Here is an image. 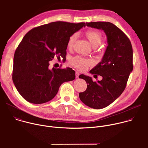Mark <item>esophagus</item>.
Listing matches in <instances>:
<instances>
[{
    "label": "esophagus",
    "mask_w": 148,
    "mask_h": 148,
    "mask_svg": "<svg viewBox=\"0 0 148 148\" xmlns=\"http://www.w3.org/2000/svg\"><path fill=\"white\" fill-rule=\"evenodd\" d=\"M79 73L77 72V71H76V72H75V77H76V78H78V77H79Z\"/></svg>",
    "instance_id": "obj_1"
}]
</instances>
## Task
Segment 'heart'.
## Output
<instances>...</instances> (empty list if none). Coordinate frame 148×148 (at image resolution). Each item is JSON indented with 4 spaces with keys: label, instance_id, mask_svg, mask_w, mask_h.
Returning <instances> with one entry per match:
<instances>
[{
    "label": "heart",
    "instance_id": "obj_1",
    "mask_svg": "<svg viewBox=\"0 0 148 148\" xmlns=\"http://www.w3.org/2000/svg\"><path fill=\"white\" fill-rule=\"evenodd\" d=\"M85 35L94 47H97L100 45L103 39L102 33L98 30H88L86 32ZM77 37L78 34L77 33L72 34L69 37L67 45L68 49H71L73 47ZM70 63L71 66L79 71H85L93 65V61L91 59L80 56H75L71 58L70 60Z\"/></svg>",
    "mask_w": 148,
    "mask_h": 148
}]
</instances>
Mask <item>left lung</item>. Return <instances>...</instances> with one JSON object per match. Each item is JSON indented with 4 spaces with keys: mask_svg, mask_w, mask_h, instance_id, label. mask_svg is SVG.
<instances>
[{
    "mask_svg": "<svg viewBox=\"0 0 148 148\" xmlns=\"http://www.w3.org/2000/svg\"><path fill=\"white\" fill-rule=\"evenodd\" d=\"M88 27L101 29L106 34L108 46L102 61L90 72L102 77L101 81H93L84 74L87 87L79 93L81 101L94 109L108 106L123 92L133 70V50L129 38L114 24L107 22L86 23ZM94 75V76H95Z\"/></svg>",
    "mask_w": 148,
    "mask_h": 148,
    "instance_id": "1",
    "label": "left lung"
}]
</instances>
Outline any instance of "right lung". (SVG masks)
<instances>
[{
    "label": "right lung",
    "instance_id": "add662e5",
    "mask_svg": "<svg viewBox=\"0 0 148 148\" xmlns=\"http://www.w3.org/2000/svg\"><path fill=\"white\" fill-rule=\"evenodd\" d=\"M85 23L55 22L28 32L17 47L13 58L12 79L22 97L27 101L43 103L51 100L61 84L75 78L71 68L50 69L54 57L66 58L69 37Z\"/></svg>",
    "mask_w": 148,
    "mask_h": 148
}]
</instances>
